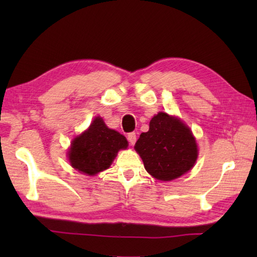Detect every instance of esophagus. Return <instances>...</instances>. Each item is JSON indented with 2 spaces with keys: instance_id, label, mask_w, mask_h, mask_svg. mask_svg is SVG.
I'll return each mask as SVG.
<instances>
[{
  "instance_id": "34e87169",
  "label": "esophagus",
  "mask_w": 257,
  "mask_h": 257,
  "mask_svg": "<svg viewBox=\"0 0 257 257\" xmlns=\"http://www.w3.org/2000/svg\"><path fill=\"white\" fill-rule=\"evenodd\" d=\"M128 141L132 146H134L136 144V141H137V136H136V133H130L128 135Z\"/></svg>"
}]
</instances>
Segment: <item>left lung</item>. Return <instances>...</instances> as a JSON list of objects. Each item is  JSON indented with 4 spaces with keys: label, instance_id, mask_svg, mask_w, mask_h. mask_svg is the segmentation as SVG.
<instances>
[{
    "label": "left lung",
    "instance_id": "left-lung-1",
    "mask_svg": "<svg viewBox=\"0 0 257 257\" xmlns=\"http://www.w3.org/2000/svg\"><path fill=\"white\" fill-rule=\"evenodd\" d=\"M135 149L147 172L161 181H171L190 171L199 154L188 125L162 111L150 120L149 130L140 135Z\"/></svg>",
    "mask_w": 257,
    "mask_h": 257
}]
</instances>
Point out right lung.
Here are the masks:
<instances>
[{
  "label": "right lung",
  "mask_w": 257,
  "mask_h": 257,
  "mask_svg": "<svg viewBox=\"0 0 257 257\" xmlns=\"http://www.w3.org/2000/svg\"><path fill=\"white\" fill-rule=\"evenodd\" d=\"M127 147L124 136L109 129L102 118L96 117L89 128L72 141L68 160L76 170L95 176L110 167L118 151Z\"/></svg>",
  "instance_id": "add662e5"
}]
</instances>
